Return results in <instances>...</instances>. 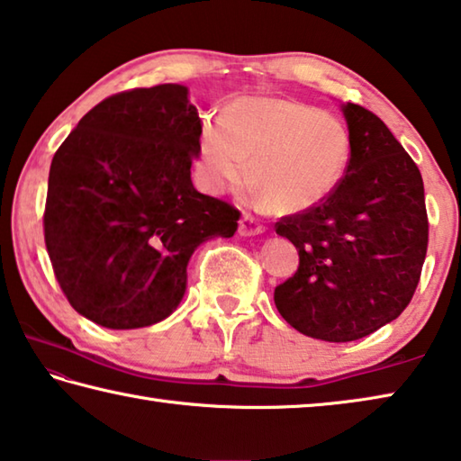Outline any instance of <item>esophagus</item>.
Here are the masks:
<instances>
[{
    "label": "esophagus",
    "instance_id": "34e87169",
    "mask_svg": "<svg viewBox=\"0 0 461 461\" xmlns=\"http://www.w3.org/2000/svg\"><path fill=\"white\" fill-rule=\"evenodd\" d=\"M264 225L256 220L254 215H249V213H244L241 215V220H240V228H238V231H240V236H258V233H264Z\"/></svg>",
    "mask_w": 461,
    "mask_h": 461
}]
</instances>
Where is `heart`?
Masks as SVG:
<instances>
[{
  "mask_svg": "<svg viewBox=\"0 0 461 461\" xmlns=\"http://www.w3.org/2000/svg\"><path fill=\"white\" fill-rule=\"evenodd\" d=\"M352 158V142L339 118L313 105L280 97H238L223 109L220 126L207 123L199 138V173L212 191H228L246 178L278 212H307L338 189Z\"/></svg>",
  "mask_w": 461,
  "mask_h": 461,
  "instance_id": "heart-1",
  "label": "heart"
}]
</instances>
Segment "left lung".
<instances>
[{
  "label": "left lung",
  "instance_id": "8db88e82",
  "mask_svg": "<svg viewBox=\"0 0 461 461\" xmlns=\"http://www.w3.org/2000/svg\"><path fill=\"white\" fill-rule=\"evenodd\" d=\"M352 158L330 197L280 217L299 268L275 288L288 325L323 341H354L399 317L423 270L429 220L423 178L378 115L343 105Z\"/></svg>",
  "mask_w": 461,
  "mask_h": 461
}]
</instances>
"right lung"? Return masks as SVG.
I'll return each mask as SVG.
<instances>
[{
    "label": "right lung",
    "mask_w": 461,
    "mask_h": 461,
    "mask_svg": "<svg viewBox=\"0 0 461 461\" xmlns=\"http://www.w3.org/2000/svg\"><path fill=\"white\" fill-rule=\"evenodd\" d=\"M183 85L115 93L85 113L54 154L44 241L71 307L107 330L167 319L186 264L231 238L240 212L193 186L201 120Z\"/></svg>",
    "instance_id": "add662e5"
}]
</instances>
